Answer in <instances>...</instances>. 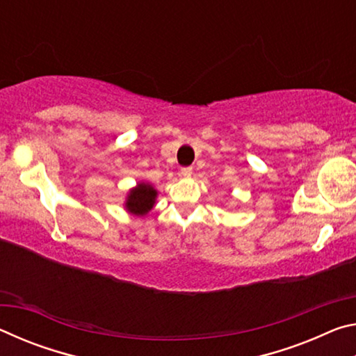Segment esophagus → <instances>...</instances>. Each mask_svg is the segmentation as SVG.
<instances>
[{
    "label": "esophagus",
    "mask_w": 356,
    "mask_h": 356,
    "mask_svg": "<svg viewBox=\"0 0 356 356\" xmlns=\"http://www.w3.org/2000/svg\"><path fill=\"white\" fill-rule=\"evenodd\" d=\"M180 174H182L184 177H191V174H193V168H190V166H185V168H182V170H180Z\"/></svg>",
    "instance_id": "34e87169"
}]
</instances>
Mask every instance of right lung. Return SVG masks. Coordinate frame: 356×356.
<instances>
[{
	"label": "right lung",
	"mask_w": 356,
	"mask_h": 356,
	"mask_svg": "<svg viewBox=\"0 0 356 356\" xmlns=\"http://www.w3.org/2000/svg\"><path fill=\"white\" fill-rule=\"evenodd\" d=\"M156 197V190L152 185L146 182H140L135 188H131L125 200V209L129 210L131 215L143 216L149 213V210L154 207Z\"/></svg>",
	"instance_id": "add662e5"
}]
</instances>
